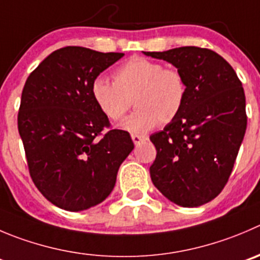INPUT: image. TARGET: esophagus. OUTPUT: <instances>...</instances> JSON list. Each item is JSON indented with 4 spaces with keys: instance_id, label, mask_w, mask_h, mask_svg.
<instances>
[{
    "instance_id": "34e87169",
    "label": "esophagus",
    "mask_w": 260,
    "mask_h": 260,
    "mask_svg": "<svg viewBox=\"0 0 260 260\" xmlns=\"http://www.w3.org/2000/svg\"><path fill=\"white\" fill-rule=\"evenodd\" d=\"M132 139H133V142H134V144H135V145H139L140 143H143V142H144V140L147 139V138H145L144 135L132 134Z\"/></svg>"
}]
</instances>
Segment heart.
Here are the masks:
<instances>
[{
	"mask_svg": "<svg viewBox=\"0 0 260 260\" xmlns=\"http://www.w3.org/2000/svg\"><path fill=\"white\" fill-rule=\"evenodd\" d=\"M113 83L103 78L91 81L90 94L101 112L112 121L137 111L121 126L132 133H145L158 123L171 122L181 112L187 95L184 74L145 57H133L112 74Z\"/></svg>",
	"mask_w": 260,
	"mask_h": 260,
	"instance_id": "heart-1",
	"label": "heart"
}]
</instances>
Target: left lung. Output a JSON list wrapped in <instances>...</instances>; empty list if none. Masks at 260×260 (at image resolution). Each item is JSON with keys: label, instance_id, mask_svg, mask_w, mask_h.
<instances>
[{"label": "left lung", "instance_id": "left-lung-1", "mask_svg": "<svg viewBox=\"0 0 260 260\" xmlns=\"http://www.w3.org/2000/svg\"><path fill=\"white\" fill-rule=\"evenodd\" d=\"M144 54L172 63L187 84L179 116L150 135L157 150L150 179L177 206H203L227 184L245 135L243 84L232 66L208 48L179 47Z\"/></svg>", "mask_w": 260, "mask_h": 260}]
</instances>
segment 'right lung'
<instances>
[{
    "instance_id": "add662e5",
    "label": "right lung",
    "mask_w": 260,
    "mask_h": 260,
    "mask_svg": "<svg viewBox=\"0 0 260 260\" xmlns=\"http://www.w3.org/2000/svg\"><path fill=\"white\" fill-rule=\"evenodd\" d=\"M123 53L69 46L52 52L28 76L17 127L29 174L47 200L65 211L102 203L121 163L134 149L130 134L110 128L90 94L91 81Z\"/></svg>"
}]
</instances>
